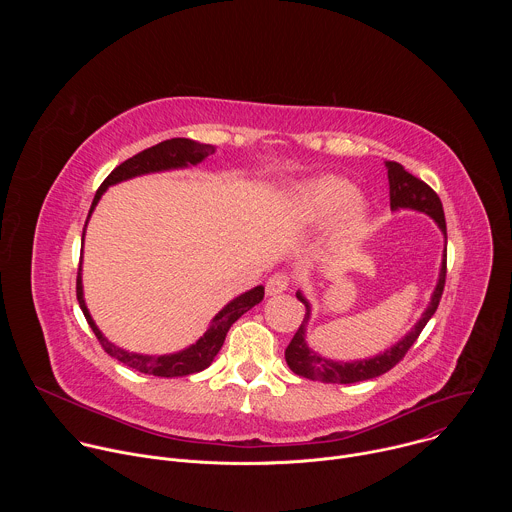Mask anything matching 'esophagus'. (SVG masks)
<instances>
[{"instance_id": "esophagus-1", "label": "esophagus", "mask_w": 512, "mask_h": 512, "mask_svg": "<svg viewBox=\"0 0 512 512\" xmlns=\"http://www.w3.org/2000/svg\"><path fill=\"white\" fill-rule=\"evenodd\" d=\"M289 287V277L285 273H275L267 279V296H277V294H283V291Z\"/></svg>"}]
</instances>
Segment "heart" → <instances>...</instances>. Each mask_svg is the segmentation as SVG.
Listing matches in <instances>:
<instances>
[{"label":"heart","instance_id":"b5f03b06","mask_svg":"<svg viewBox=\"0 0 512 512\" xmlns=\"http://www.w3.org/2000/svg\"><path fill=\"white\" fill-rule=\"evenodd\" d=\"M291 212L304 229L330 223V239L336 245L358 243L371 227V204L356 194L352 182L322 174L302 182L291 196Z\"/></svg>","mask_w":512,"mask_h":512}]
</instances>
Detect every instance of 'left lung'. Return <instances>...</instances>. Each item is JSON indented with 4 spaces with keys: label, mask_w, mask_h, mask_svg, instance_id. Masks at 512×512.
<instances>
[{
    "label": "left lung",
    "mask_w": 512,
    "mask_h": 512,
    "mask_svg": "<svg viewBox=\"0 0 512 512\" xmlns=\"http://www.w3.org/2000/svg\"><path fill=\"white\" fill-rule=\"evenodd\" d=\"M385 168H387V176H389L391 210L393 212L417 210V212L427 214L429 218H433V223L437 225V229L442 231L444 241L448 243L446 216H444V208H442V202H440V198H437V194L425 182H421L419 178L405 172V168L401 164L385 162ZM444 283H446V247H444V255H442L440 275H437V283L431 291L429 304H427L425 312L421 314V318L415 322V326L391 348H387L375 356H369V358H356V360H348V362L326 358L308 346L306 330H308V324L312 318V304L306 300L302 289H298L296 296L306 306V316H304V322L298 328L296 336L291 338L289 346L285 348L287 367L300 377H306L310 381H320V383L348 385V383H360V381L381 377L383 373L391 371L395 364L405 356V352L413 346V342L417 340V336L421 334L425 324L431 320L437 306H440V300L444 294Z\"/></svg>",
    "instance_id": "8db88e82"
}]
</instances>
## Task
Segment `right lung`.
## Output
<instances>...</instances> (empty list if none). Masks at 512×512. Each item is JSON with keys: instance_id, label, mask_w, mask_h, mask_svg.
Returning <instances> with one entry per match:
<instances>
[{"instance_id": "1", "label": "right lung", "mask_w": 512, "mask_h": 512, "mask_svg": "<svg viewBox=\"0 0 512 512\" xmlns=\"http://www.w3.org/2000/svg\"><path fill=\"white\" fill-rule=\"evenodd\" d=\"M216 148L210 143H200L194 139H186V137H174V139H166L154 148H148L139 152L137 156L125 160L121 166H117L101 184V188L95 194V200L91 204L87 223L83 229V243L85 245V231L89 225V218L95 210V206L99 204L101 196L107 192L109 186H115L119 182L137 178V176H145V174H156V172H168V170H184L190 166H198L200 162H204L210 154H214ZM265 296V287L257 285L245 294L237 296L235 300H231L221 312H218L206 332L190 346L178 350V352H170V354H139V352H131L125 350L113 342H109L105 338V334L99 330V326L95 324L87 304H85V291H83V261L79 265V277H77V300L79 306L89 322V326L93 328L95 336L99 338L101 346L105 348V352L113 358H117L119 362L127 364L129 369H135L139 373L145 375H154V377H186L192 373H200L206 367H210V362L214 360V356L221 350L229 328L245 314L249 312L253 306H257Z\"/></svg>"}]
</instances>
